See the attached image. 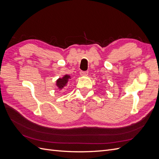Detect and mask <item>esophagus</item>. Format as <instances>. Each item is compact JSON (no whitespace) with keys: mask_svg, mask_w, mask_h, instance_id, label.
Wrapping results in <instances>:
<instances>
[{"mask_svg":"<svg viewBox=\"0 0 159 159\" xmlns=\"http://www.w3.org/2000/svg\"><path fill=\"white\" fill-rule=\"evenodd\" d=\"M88 74V71H80V75L81 76H85L87 75Z\"/></svg>","mask_w":159,"mask_h":159,"instance_id":"1","label":"esophagus"}]
</instances>
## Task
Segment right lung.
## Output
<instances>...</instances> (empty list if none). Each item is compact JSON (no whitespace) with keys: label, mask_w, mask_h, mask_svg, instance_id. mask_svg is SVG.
Segmentation results:
<instances>
[{"label":"right lung","mask_w":159,"mask_h":159,"mask_svg":"<svg viewBox=\"0 0 159 159\" xmlns=\"http://www.w3.org/2000/svg\"><path fill=\"white\" fill-rule=\"evenodd\" d=\"M70 78V76L68 75H65L62 78H59L56 81V85L59 89H62L68 84V81Z\"/></svg>","instance_id":"add662e5"}]
</instances>
